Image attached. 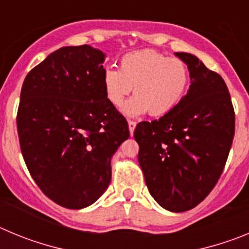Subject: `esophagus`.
Masks as SVG:
<instances>
[{
	"label": "esophagus",
	"instance_id": "esophagus-1",
	"mask_svg": "<svg viewBox=\"0 0 249 249\" xmlns=\"http://www.w3.org/2000/svg\"><path fill=\"white\" fill-rule=\"evenodd\" d=\"M136 124L137 123L135 122V121H128V128H129V132H131V135H133V132H135V128H136Z\"/></svg>",
	"mask_w": 249,
	"mask_h": 249
}]
</instances>
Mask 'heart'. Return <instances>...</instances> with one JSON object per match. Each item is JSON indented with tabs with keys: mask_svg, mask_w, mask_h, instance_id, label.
I'll list each match as a JSON object with an SVG mask.
<instances>
[{
	"mask_svg": "<svg viewBox=\"0 0 249 249\" xmlns=\"http://www.w3.org/2000/svg\"><path fill=\"white\" fill-rule=\"evenodd\" d=\"M190 80L188 66L181 58L142 50L121 57L118 71L106 68L102 87L106 100L114 107H121L133 89L135 97L126 103L124 113L140 116L148 112L160 117L181 102Z\"/></svg>",
	"mask_w": 249,
	"mask_h": 249,
	"instance_id": "obj_1",
	"label": "heart"
}]
</instances>
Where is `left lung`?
<instances>
[{
    "label": "left lung",
    "instance_id": "1",
    "mask_svg": "<svg viewBox=\"0 0 249 249\" xmlns=\"http://www.w3.org/2000/svg\"><path fill=\"white\" fill-rule=\"evenodd\" d=\"M190 70L187 94L171 112L140 122L138 162L152 197L171 212L201 203L218 182L234 137L226 82L193 54L176 52Z\"/></svg>",
    "mask_w": 249,
    "mask_h": 249
}]
</instances>
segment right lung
<instances>
[{
  "mask_svg": "<svg viewBox=\"0 0 249 249\" xmlns=\"http://www.w3.org/2000/svg\"><path fill=\"white\" fill-rule=\"evenodd\" d=\"M105 54L89 45L54 51L22 85L17 131L31 176L48 198L81 210L111 182V157L129 137L126 118L106 100Z\"/></svg>",
  "mask_w": 249,
  "mask_h": 249,
  "instance_id": "add662e5",
  "label": "right lung"
}]
</instances>
